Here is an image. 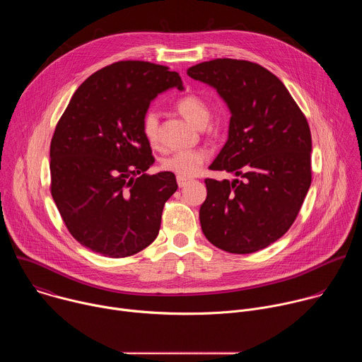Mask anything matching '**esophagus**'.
I'll use <instances>...</instances> for the list:
<instances>
[{
    "label": "esophagus",
    "instance_id": "34e87169",
    "mask_svg": "<svg viewBox=\"0 0 362 362\" xmlns=\"http://www.w3.org/2000/svg\"><path fill=\"white\" fill-rule=\"evenodd\" d=\"M187 183H189V180H187V179H185V177H179V176H177V185H179V187H185Z\"/></svg>",
    "mask_w": 362,
    "mask_h": 362
}]
</instances>
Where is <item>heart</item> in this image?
<instances>
[{"label":"heart","instance_id":"b5f03b06","mask_svg":"<svg viewBox=\"0 0 362 362\" xmlns=\"http://www.w3.org/2000/svg\"><path fill=\"white\" fill-rule=\"evenodd\" d=\"M176 109L189 123L199 129H203L211 119L208 103L194 94L180 97L176 101ZM141 129L147 141L153 146L156 144L159 140V113L148 110L143 116ZM206 160H208V151L206 150L175 151L162 160V169L186 179L197 175Z\"/></svg>","mask_w":362,"mask_h":362}]
</instances>
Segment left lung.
Instances as JSON below:
<instances>
[{
    "instance_id": "1",
    "label": "left lung",
    "mask_w": 362,
    "mask_h": 362,
    "mask_svg": "<svg viewBox=\"0 0 362 362\" xmlns=\"http://www.w3.org/2000/svg\"><path fill=\"white\" fill-rule=\"evenodd\" d=\"M187 76L214 87L230 112L228 140L206 179L203 235L230 253L261 250L286 233L311 186V132L284 83L259 64L218 59Z\"/></svg>"
}]
</instances>
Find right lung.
<instances>
[{"mask_svg": "<svg viewBox=\"0 0 362 362\" xmlns=\"http://www.w3.org/2000/svg\"><path fill=\"white\" fill-rule=\"evenodd\" d=\"M173 87L185 90L165 66L115 63L76 90L56 127L51 194L74 239L95 253L126 257L159 235L177 183L170 172L146 173L154 158L141 122L158 94Z\"/></svg>", "mask_w": 362, "mask_h": 362, "instance_id": "add662e5", "label": "right lung"}]
</instances>
